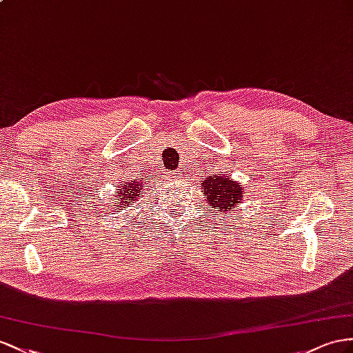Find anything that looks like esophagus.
Segmentation results:
<instances>
[{
  "label": "esophagus",
  "instance_id": "1",
  "mask_svg": "<svg viewBox=\"0 0 353 353\" xmlns=\"http://www.w3.org/2000/svg\"><path fill=\"white\" fill-rule=\"evenodd\" d=\"M179 171H171V173H168V177H171V179H173V177H179Z\"/></svg>",
  "mask_w": 353,
  "mask_h": 353
}]
</instances>
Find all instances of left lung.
I'll use <instances>...</instances> for the list:
<instances>
[{
	"mask_svg": "<svg viewBox=\"0 0 353 353\" xmlns=\"http://www.w3.org/2000/svg\"><path fill=\"white\" fill-rule=\"evenodd\" d=\"M201 188L204 192V200L212 205L214 212H222L223 214L231 213L237 209L243 200V186L236 180H231L228 176L212 174L201 180ZM210 212V209H209Z\"/></svg>",
	"mask_w": 353,
	"mask_h": 353,
	"instance_id": "1",
	"label": "left lung"
}]
</instances>
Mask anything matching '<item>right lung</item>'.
<instances>
[{
    "label": "right lung",
    "mask_w": 353,
    "mask_h": 353,
    "mask_svg": "<svg viewBox=\"0 0 353 353\" xmlns=\"http://www.w3.org/2000/svg\"><path fill=\"white\" fill-rule=\"evenodd\" d=\"M148 179H144V182H146ZM116 192H114V198H112L110 203V210L112 209H119V210H126L130 209V207L134 205L135 201H139V198L141 196L143 191V176L139 177H132L131 180H125V182H119L117 185ZM110 213V212H108Z\"/></svg>",
    "instance_id": "1"
}]
</instances>
